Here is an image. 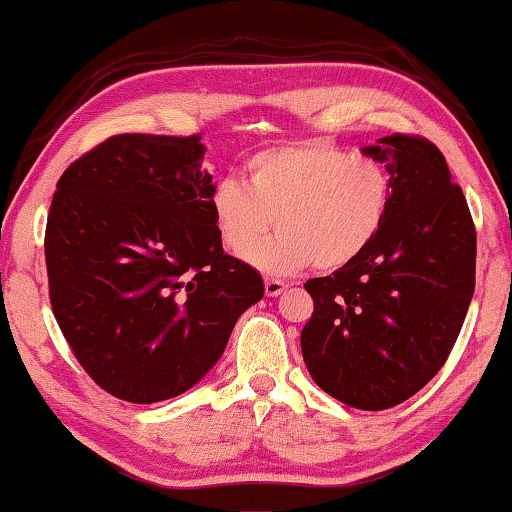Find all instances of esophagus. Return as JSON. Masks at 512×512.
Listing matches in <instances>:
<instances>
[{
    "label": "esophagus",
    "mask_w": 512,
    "mask_h": 512,
    "mask_svg": "<svg viewBox=\"0 0 512 512\" xmlns=\"http://www.w3.org/2000/svg\"><path fill=\"white\" fill-rule=\"evenodd\" d=\"M285 283L283 280H276V278H266L264 280V290H266V297H278L280 292L285 290Z\"/></svg>",
    "instance_id": "obj_1"
}]
</instances>
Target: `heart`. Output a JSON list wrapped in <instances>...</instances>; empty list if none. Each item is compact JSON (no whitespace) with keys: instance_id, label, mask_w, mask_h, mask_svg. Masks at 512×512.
Returning <instances> with one entry per match:
<instances>
[{"instance_id":"b5f03b06","label":"heart","mask_w":512,"mask_h":512,"mask_svg":"<svg viewBox=\"0 0 512 512\" xmlns=\"http://www.w3.org/2000/svg\"><path fill=\"white\" fill-rule=\"evenodd\" d=\"M390 171L371 155L329 141L262 150L246 164V187L222 181L208 199L227 253L248 259L273 224L279 236L250 262L273 276L306 266L336 271L376 239L390 208Z\"/></svg>"}]
</instances>
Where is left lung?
<instances>
[{
  "instance_id": "obj_1",
  "label": "left lung",
  "mask_w": 512,
  "mask_h": 512,
  "mask_svg": "<svg viewBox=\"0 0 512 512\" xmlns=\"http://www.w3.org/2000/svg\"><path fill=\"white\" fill-rule=\"evenodd\" d=\"M364 155L390 171L387 218L348 266L306 280L313 315L301 352L329 397L385 410L441 371L462 331L475 290V225L429 139L390 134Z\"/></svg>"
}]
</instances>
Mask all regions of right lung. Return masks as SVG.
Returning a JSON list of instances; mask_svg holds the SVG:
<instances>
[{
	"instance_id": "add662e5",
	"label": "right lung",
	"mask_w": 512,
	"mask_h": 512,
	"mask_svg": "<svg viewBox=\"0 0 512 512\" xmlns=\"http://www.w3.org/2000/svg\"><path fill=\"white\" fill-rule=\"evenodd\" d=\"M201 134H115L71 162L46 222L48 294L85 373L155 403L206 376L264 294L222 250Z\"/></svg>"
}]
</instances>
